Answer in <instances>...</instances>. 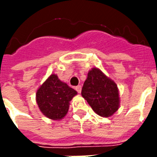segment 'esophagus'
<instances>
[{
  "instance_id": "obj_1",
  "label": "esophagus",
  "mask_w": 157,
  "mask_h": 157,
  "mask_svg": "<svg viewBox=\"0 0 157 157\" xmlns=\"http://www.w3.org/2000/svg\"><path fill=\"white\" fill-rule=\"evenodd\" d=\"M76 90L77 91V92H78L79 94L81 93V86H77L76 87Z\"/></svg>"
}]
</instances>
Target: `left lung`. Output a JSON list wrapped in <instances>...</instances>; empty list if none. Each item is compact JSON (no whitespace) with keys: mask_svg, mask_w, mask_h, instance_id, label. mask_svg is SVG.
Returning <instances> with one entry per match:
<instances>
[{"mask_svg":"<svg viewBox=\"0 0 157 157\" xmlns=\"http://www.w3.org/2000/svg\"><path fill=\"white\" fill-rule=\"evenodd\" d=\"M81 95L100 117H111L120 107L117 84L97 67H94L88 72Z\"/></svg>","mask_w":157,"mask_h":157,"instance_id":"left-lung-1","label":"left lung"}]
</instances>
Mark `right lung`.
I'll use <instances>...</instances> for the list:
<instances>
[{
	"mask_svg": "<svg viewBox=\"0 0 157 157\" xmlns=\"http://www.w3.org/2000/svg\"><path fill=\"white\" fill-rule=\"evenodd\" d=\"M76 94L75 90L52 74L37 90L36 99L40 112L48 118L56 121L66 116L70 101Z\"/></svg>",
	"mask_w": 157,
	"mask_h": 157,
	"instance_id": "obj_1",
	"label": "right lung"
}]
</instances>
